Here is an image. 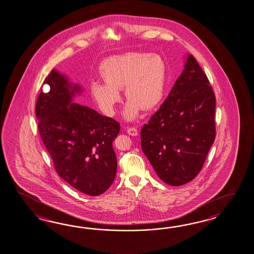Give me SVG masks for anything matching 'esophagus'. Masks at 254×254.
Listing matches in <instances>:
<instances>
[{
    "instance_id": "34e87169",
    "label": "esophagus",
    "mask_w": 254,
    "mask_h": 254,
    "mask_svg": "<svg viewBox=\"0 0 254 254\" xmlns=\"http://www.w3.org/2000/svg\"><path fill=\"white\" fill-rule=\"evenodd\" d=\"M127 133L131 136H136L137 135V128L135 127H127Z\"/></svg>"
}]
</instances>
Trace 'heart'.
Masks as SVG:
<instances>
[{"mask_svg":"<svg viewBox=\"0 0 254 254\" xmlns=\"http://www.w3.org/2000/svg\"><path fill=\"white\" fill-rule=\"evenodd\" d=\"M100 75L105 82L94 81L90 92L100 110L107 117L116 114L121 101L120 90L129 99L125 118L132 120L142 108L149 111L161 103L166 85L167 68L158 54L128 52L111 57L100 66Z\"/></svg>","mask_w":254,"mask_h":254,"instance_id":"1","label":"heart"}]
</instances>
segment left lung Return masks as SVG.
Here are the masks:
<instances>
[{
    "instance_id": "left-lung-1",
    "label": "left lung",
    "mask_w": 254,
    "mask_h": 254,
    "mask_svg": "<svg viewBox=\"0 0 254 254\" xmlns=\"http://www.w3.org/2000/svg\"><path fill=\"white\" fill-rule=\"evenodd\" d=\"M216 96L192 54L167 98L140 131L141 149L161 181L179 186L204 165L216 137Z\"/></svg>"
}]
</instances>
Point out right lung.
<instances>
[{
  "label": "right lung",
  "instance_id": "add662e5",
  "mask_svg": "<svg viewBox=\"0 0 254 254\" xmlns=\"http://www.w3.org/2000/svg\"><path fill=\"white\" fill-rule=\"evenodd\" d=\"M36 102L37 128L57 173L88 195H99L111 186L118 168L113 141L120 131L115 119L72 103L81 92L67 78L51 70Z\"/></svg>",
  "mask_w": 254,
  "mask_h": 254
}]
</instances>
